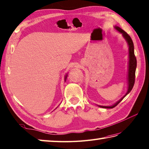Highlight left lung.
<instances>
[{
    "label": "left lung",
    "instance_id": "8db88e82",
    "mask_svg": "<svg viewBox=\"0 0 149 149\" xmlns=\"http://www.w3.org/2000/svg\"><path fill=\"white\" fill-rule=\"evenodd\" d=\"M116 29L119 31L120 33L123 34L124 39L127 41V44L129 46V68H128V89H127V91L126 94L124 95L123 97L119 100L118 102L116 103L115 104L112 106H99L100 107H103V108L105 109H112L113 107L117 106L119 103L122 101L123 99L125 97V96L128 94V93L131 91L133 89V86L134 84V81H135V72H136V56H134V45L133 40L131 39V37L127 34L125 31L120 29L119 26H116Z\"/></svg>",
    "mask_w": 149,
    "mask_h": 149
}]
</instances>
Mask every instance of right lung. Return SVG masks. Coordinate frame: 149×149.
Wrapping results in <instances>:
<instances>
[{
    "instance_id": "obj_1",
    "label": "right lung",
    "mask_w": 149,
    "mask_h": 149,
    "mask_svg": "<svg viewBox=\"0 0 149 149\" xmlns=\"http://www.w3.org/2000/svg\"><path fill=\"white\" fill-rule=\"evenodd\" d=\"M67 75H66V77H65V81H66V79H67Z\"/></svg>"
}]
</instances>
